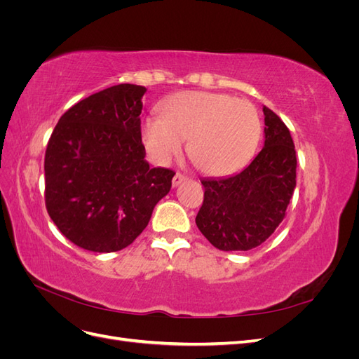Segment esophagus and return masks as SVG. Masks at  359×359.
<instances>
[{
    "instance_id": "34e87169",
    "label": "esophagus",
    "mask_w": 359,
    "mask_h": 359,
    "mask_svg": "<svg viewBox=\"0 0 359 359\" xmlns=\"http://www.w3.org/2000/svg\"><path fill=\"white\" fill-rule=\"evenodd\" d=\"M187 180V177H184L182 173H175V177H173V180H172V186L173 187H178L181 182H184Z\"/></svg>"
}]
</instances>
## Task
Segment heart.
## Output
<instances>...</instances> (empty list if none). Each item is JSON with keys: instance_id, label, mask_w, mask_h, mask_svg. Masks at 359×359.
Masks as SVG:
<instances>
[{"instance_id": "obj_1", "label": "heart", "mask_w": 359, "mask_h": 359, "mask_svg": "<svg viewBox=\"0 0 359 359\" xmlns=\"http://www.w3.org/2000/svg\"><path fill=\"white\" fill-rule=\"evenodd\" d=\"M161 115L142 124V142L158 165L187 153L206 175L224 177L245 168L253 158L260 135L259 112L243 99L208 91H184L160 107Z\"/></svg>"}]
</instances>
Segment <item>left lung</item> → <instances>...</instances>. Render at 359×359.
<instances>
[{
  "label": "left lung",
  "instance_id": "obj_1",
  "mask_svg": "<svg viewBox=\"0 0 359 359\" xmlns=\"http://www.w3.org/2000/svg\"><path fill=\"white\" fill-rule=\"evenodd\" d=\"M265 142L241 172L205 178L203 203L196 215L202 235L223 252H247L283 222L297 186V153L289 128L264 106Z\"/></svg>",
  "mask_w": 359,
  "mask_h": 359
}]
</instances>
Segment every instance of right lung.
<instances>
[{"instance_id": "obj_1", "label": "right lung", "mask_w": 359, "mask_h": 359, "mask_svg": "<svg viewBox=\"0 0 359 359\" xmlns=\"http://www.w3.org/2000/svg\"><path fill=\"white\" fill-rule=\"evenodd\" d=\"M145 86L119 83L64 114L45 156L46 208L81 248L111 253L132 244L175 172L151 168L140 137Z\"/></svg>"}]
</instances>
